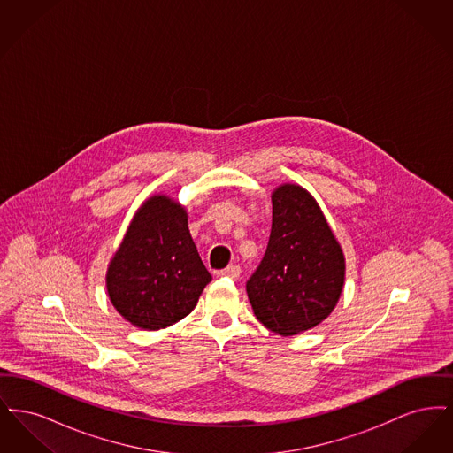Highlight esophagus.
Returning <instances> with one entry per match:
<instances>
[{
  "label": "esophagus",
  "instance_id": "obj_1",
  "mask_svg": "<svg viewBox=\"0 0 453 453\" xmlns=\"http://www.w3.org/2000/svg\"><path fill=\"white\" fill-rule=\"evenodd\" d=\"M220 275L229 277V279H233V280H237L239 275H241V268H239V265H229L227 268H224V270L220 272Z\"/></svg>",
  "mask_w": 453,
  "mask_h": 453
}]
</instances>
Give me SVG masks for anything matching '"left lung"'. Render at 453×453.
Wrapping results in <instances>:
<instances>
[{"label": "left lung", "mask_w": 453, "mask_h": 453, "mask_svg": "<svg viewBox=\"0 0 453 453\" xmlns=\"http://www.w3.org/2000/svg\"><path fill=\"white\" fill-rule=\"evenodd\" d=\"M272 233L246 281L259 323L281 336L326 319L342 296L345 258L316 200L299 185L272 195Z\"/></svg>", "instance_id": "1"}]
</instances>
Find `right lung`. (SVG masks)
<instances>
[{
	"label": "right lung",
	"mask_w": 453,
	"mask_h": 453,
	"mask_svg": "<svg viewBox=\"0 0 453 453\" xmlns=\"http://www.w3.org/2000/svg\"><path fill=\"white\" fill-rule=\"evenodd\" d=\"M211 280L185 209L156 195L139 209L111 259L107 288L129 323L156 331L188 316Z\"/></svg>",
	"instance_id": "obj_1"
}]
</instances>
